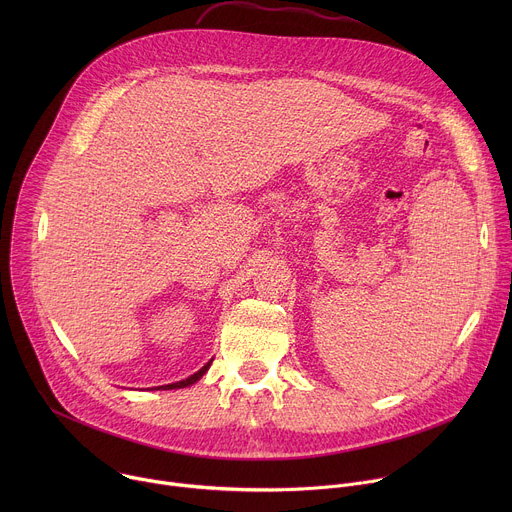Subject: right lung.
<instances>
[{
  "label": "right lung",
  "mask_w": 512,
  "mask_h": 512,
  "mask_svg": "<svg viewBox=\"0 0 512 512\" xmlns=\"http://www.w3.org/2000/svg\"><path fill=\"white\" fill-rule=\"evenodd\" d=\"M210 362L212 360H208L206 364H204V367L198 371V373H194V375H190L188 379H184V381H178V383H172V385H164V387H156V389H184V387H190V385H194L196 381H200L202 379V375L208 371V367H210Z\"/></svg>",
  "instance_id": "1"
}]
</instances>
